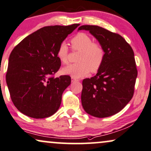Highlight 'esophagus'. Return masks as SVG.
<instances>
[{
  "label": "esophagus",
  "instance_id": "1",
  "mask_svg": "<svg viewBox=\"0 0 151 151\" xmlns=\"http://www.w3.org/2000/svg\"><path fill=\"white\" fill-rule=\"evenodd\" d=\"M75 81H79L78 79H74V78H72V82H75Z\"/></svg>",
  "mask_w": 151,
  "mask_h": 151
}]
</instances>
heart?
<instances>
[{
  "instance_id": "obj_1",
  "label": "heart",
  "mask_w": 151,
  "mask_h": 151,
  "mask_svg": "<svg viewBox=\"0 0 151 151\" xmlns=\"http://www.w3.org/2000/svg\"><path fill=\"white\" fill-rule=\"evenodd\" d=\"M73 50L80 51L77 58V63L65 67L62 73L73 78H82L88 72H97L102 67L105 59V50L99 43L93 42L88 34L79 33L71 40ZM57 57L63 64L68 63V47L62 43L57 50Z\"/></svg>"
}]
</instances>
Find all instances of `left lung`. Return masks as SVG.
I'll return each mask as SVG.
<instances>
[{
    "mask_svg": "<svg viewBox=\"0 0 151 151\" xmlns=\"http://www.w3.org/2000/svg\"><path fill=\"white\" fill-rule=\"evenodd\" d=\"M105 50V59L97 74L82 81L81 104L93 117L103 118L119 112L134 95L137 77L134 53L119 34L95 25H83Z\"/></svg>",
    "mask_w": 151,
    "mask_h": 151,
    "instance_id": "8db88e82",
    "label": "left lung"
}]
</instances>
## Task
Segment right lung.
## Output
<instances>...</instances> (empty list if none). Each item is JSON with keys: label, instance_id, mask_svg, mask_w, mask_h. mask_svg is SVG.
Masks as SVG:
<instances>
[{"label": "right lung", "instance_id": "right-lung-1", "mask_svg": "<svg viewBox=\"0 0 151 151\" xmlns=\"http://www.w3.org/2000/svg\"><path fill=\"white\" fill-rule=\"evenodd\" d=\"M79 25L44 27L27 36L12 50L6 83L12 103L24 115L41 119L59 109L71 77H53L61 65L57 50Z\"/></svg>", "mask_w": 151, "mask_h": 151}]
</instances>
